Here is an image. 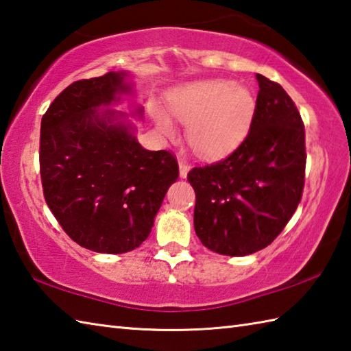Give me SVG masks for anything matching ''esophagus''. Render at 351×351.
I'll use <instances>...</instances> for the list:
<instances>
[{
  "instance_id": "1",
  "label": "esophagus",
  "mask_w": 351,
  "mask_h": 351,
  "mask_svg": "<svg viewBox=\"0 0 351 351\" xmlns=\"http://www.w3.org/2000/svg\"><path fill=\"white\" fill-rule=\"evenodd\" d=\"M178 164H180V175H181V178H185V176H187V173H189V170H190V164L185 161L184 158L178 160Z\"/></svg>"
}]
</instances>
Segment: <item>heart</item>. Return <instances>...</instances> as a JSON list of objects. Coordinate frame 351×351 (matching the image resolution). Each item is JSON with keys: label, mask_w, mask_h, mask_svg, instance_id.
Returning a JSON list of instances; mask_svg holds the SVG:
<instances>
[{"label": "heart", "mask_w": 351, "mask_h": 351, "mask_svg": "<svg viewBox=\"0 0 351 351\" xmlns=\"http://www.w3.org/2000/svg\"><path fill=\"white\" fill-rule=\"evenodd\" d=\"M255 107L250 90L229 80L196 81L169 98L170 113L189 125V143L204 156L225 154L240 143L250 128ZM155 117L164 132H175L166 114L158 111Z\"/></svg>", "instance_id": "1"}]
</instances>
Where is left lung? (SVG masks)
Wrapping results in <instances>:
<instances>
[{
  "label": "left lung",
  "mask_w": 351,
  "mask_h": 351,
  "mask_svg": "<svg viewBox=\"0 0 351 351\" xmlns=\"http://www.w3.org/2000/svg\"><path fill=\"white\" fill-rule=\"evenodd\" d=\"M259 92L249 134L232 154L193 167L195 230L205 247L244 256L274 241L302 200L304 125L294 101L256 73Z\"/></svg>",
  "instance_id": "obj_1"
}]
</instances>
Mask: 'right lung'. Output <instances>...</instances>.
Masks as SVG:
<instances>
[{
	"label": "right lung",
	"instance_id": "1",
	"mask_svg": "<svg viewBox=\"0 0 351 351\" xmlns=\"http://www.w3.org/2000/svg\"><path fill=\"white\" fill-rule=\"evenodd\" d=\"M125 77L108 72L75 81L51 102L40 125V180L48 208L81 247L114 255L146 240L180 176L173 154L141 147L128 125L113 123L116 111L98 113L131 90Z\"/></svg>",
	"mask_w": 351,
	"mask_h": 351
}]
</instances>
